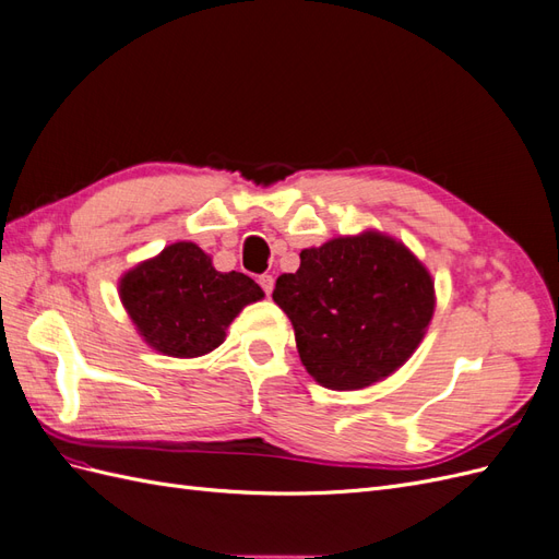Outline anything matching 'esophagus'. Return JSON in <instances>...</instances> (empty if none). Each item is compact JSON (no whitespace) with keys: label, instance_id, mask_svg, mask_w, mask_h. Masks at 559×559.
Returning <instances> with one entry per match:
<instances>
[{"label":"esophagus","instance_id":"esophagus-1","mask_svg":"<svg viewBox=\"0 0 559 559\" xmlns=\"http://www.w3.org/2000/svg\"><path fill=\"white\" fill-rule=\"evenodd\" d=\"M259 284H261V289L265 292V296H270V294H273L275 277H273V275H261V277H259Z\"/></svg>","mask_w":559,"mask_h":559}]
</instances>
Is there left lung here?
I'll return each mask as SVG.
<instances>
[{
	"mask_svg": "<svg viewBox=\"0 0 559 559\" xmlns=\"http://www.w3.org/2000/svg\"><path fill=\"white\" fill-rule=\"evenodd\" d=\"M273 298L292 319L308 373L329 389H361L408 361L433 314V282L382 233L300 251Z\"/></svg>",
	"mask_w": 559,
	"mask_h": 559,
	"instance_id": "left-lung-1",
	"label": "left lung"
}]
</instances>
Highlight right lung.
<instances>
[{"instance_id": "add662e5", "label": "right lung", "mask_w": 559, "mask_h": 559, "mask_svg": "<svg viewBox=\"0 0 559 559\" xmlns=\"http://www.w3.org/2000/svg\"><path fill=\"white\" fill-rule=\"evenodd\" d=\"M261 286L242 273H218L193 242L165 247L121 280V300L144 341L170 357H202L224 343L226 326Z\"/></svg>"}]
</instances>
